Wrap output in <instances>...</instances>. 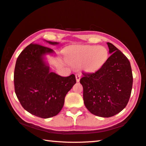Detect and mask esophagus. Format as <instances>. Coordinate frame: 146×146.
Listing matches in <instances>:
<instances>
[{"mask_svg": "<svg viewBox=\"0 0 146 146\" xmlns=\"http://www.w3.org/2000/svg\"><path fill=\"white\" fill-rule=\"evenodd\" d=\"M80 77H81V75H80V74H76V75H75V78H76V80H77V82H79L80 81Z\"/></svg>", "mask_w": 146, "mask_h": 146, "instance_id": "obj_1", "label": "esophagus"}]
</instances>
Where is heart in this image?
<instances>
[{
	"mask_svg": "<svg viewBox=\"0 0 146 146\" xmlns=\"http://www.w3.org/2000/svg\"><path fill=\"white\" fill-rule=\"evenodd\" d=\"M108 56V50L104 46H73L67 52V60L69 64L80 66L83 71L89 73H96L102 68Z\"/></svg>",
	"mask_w": 146,
	"mask_h": 146,
	"instance_id": "b5f03b06",
	"label": "heart"
}]
</instances>
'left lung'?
<instances>
[{
    "mask_svg": "<svg viewBox=\"0 0 146 146\" xmlns=\"http://www.w3.org/2000/svg\"><path fill=\"white\" fill-rule=\"evenodd\" d=\"M111 54L98 71L83 73L80 82L83 87L85 106L92 114L109 117L125 108L133 86L130 62L118 48L107 43Z\"/></svg>",
    "mask_w": 146,
    "mask_h": 146,
    "instance_id": "8db88e82",
    "label": "left lung"
}]
</instances>
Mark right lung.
<instances>
[{
  "label": "right lung",
  "mask_w": 146,
  "mask_h": 146,
  "mask_svg": "<svg viewBox=\"0 0 146 146\" xmlns=\"http://www.w3.org/2000/svg\"><path fill=\"white\" fill-rule=\"evenodd\" d=\"M45 41L50 45L58 42ZM50 48L31 43L18 56L14 71L15 92L25 110L41 118L60 112L65 97L76 83L75 76L64 77L50 72L46 55L54 54Z\"/></svg>",
  "instance_id": "right-lung-1"
}]
</instances>
